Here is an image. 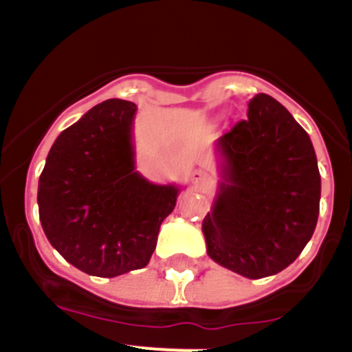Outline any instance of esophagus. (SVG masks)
<instances>
[{"mask_svg": "<svg viewBox=\"0 0 352 352\" xmlns=\"http://www.w3.org/2000/svg\"><path fill=\"white\" fill-rule=\"evenodd\" d=\"M190 178H192V182L197 183V185H203V183H208V179H210V174L203 169H194L190 174Z\"/></svg>", "mask_w": 352, "mask_h": 352, "instance_id": "obj_1", "label": "esophagus"}]
</instances>
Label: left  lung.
Wrapping results in <instances>:
<instances>
[{"instance_id": "1", "label": "left lung", "mask_w": 352, "mask_h": 352, "mask_svg": "<svg viewBox=\"0 0 352 352\" xmlns=\"http://www.w3.org/2000/svg\"><path fill=\"white\" fill-rule=\"evenodd\" d=\"M217 141L222 182L203 220L208 256L247 278L276 275L316 231L321 174L309 133L266 93Z\"/></svg>"}]
</instances>
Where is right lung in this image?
<instances>
[{"mask_svg":"<svg viewBox=\"0 0 352 352\" xmlns=\"http://www.w3.org/2000/svg\"><path fill=\"white\" fill-rule=\"evenodd\" d=\"M138 105L111 98L58 135L38 179V213L49 243L80 272L123 275L144 268L179 188L135 170Z\"/></svg>","mask_w":352,"mask_h":352,"instance_id":"right-lung-1","label":"right lung"}]
</instances>
